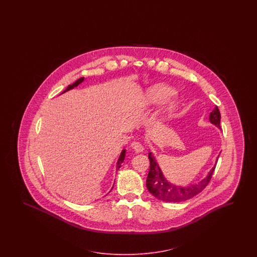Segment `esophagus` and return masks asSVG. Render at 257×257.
<instances>
[{"label": "esophagus", "instance_id": "34e87169", "mask_svg": "<svg viewBox=\"0 0 257 257\" xmlns=\"http://www.w3.org/2000/svg\"><path fill=\"white\" fill-rule=\"evenodd\" d=\"M131 147L136 153H142L144 151V147L140 142H133Z\"/></svg>", "mask_w": 257, "mask_h": 257}]
</instances>
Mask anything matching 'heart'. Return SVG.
<instances>
[{
	"label": "heart",
	"mask_w": 257,
	"mask_h": 257,
	"mask_svg": "<svg viewBox=\"0 0 257 257\" xmlns=\"http://www.w3.org/2000/svg\"><path fill=\"white\" fill-rule=\"evenodd\" d=\"M176 93L175 89L165 84H156L148 87L142 97V103L145 108H153L165 103L161 110L160 119L167 120L174 117L179 108V101L176 98H171Z\"/></svg>",
	"instance_id": "b5f03b06"
}]
</instances>
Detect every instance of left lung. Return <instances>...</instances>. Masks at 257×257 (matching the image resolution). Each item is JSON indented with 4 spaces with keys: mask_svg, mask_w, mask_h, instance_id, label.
I'll return each instance as SVG.
<instances>
[{
    "mask_svg": "<svg viewBox=\"0 0 257 257\" xmlns=\"http://www.w3.org/2000/svg\"><path fill=\"white\" fill-rule=\"evenodd\" d=\"M209 120L212 124L217 126L218 129H220V126H219L220 113L218 106H216L211 112ZM218 156L216 159V163L214 165V167L211 169L203 179L194 185L178 186V185L172 184L165 177L156 157L151 152L148 155L149 160H150V171H149L148 177L146 180V187L148 188L150 193L160 201L166 202H180L187 201L188 199H191L196 195L199 194L200 192H202L205 187L208 185L218 162Z\"/></svg>",
    "mask_w": 257,
    "mask_h": 257,
    "instance_id": "1",
    "label": "left lung"
}]
</instances>
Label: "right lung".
<instances>
[{
	"instance_id": "right-lung-1",
	"label": "right lung",
	"mask_w": 257,
	"mask_h": 257,
	"mask_svg": "<svg viewBox=\"0 0 257 257\" xmlns=\"http://www.w3.org/2000/svg\"><path fill=\"white\" fill-rule=\"evenodd\" d=\"M83 82H84V78H80V79H78L76 82H74L72 85H70V86H68V87L66 88V90H65V91H63L61 94L65 93V92L69 91L70 89H73L74 87H76V86H79V85H80V84H82ZM125 153H126V150L123 149V150L121 151L120 155L118 156V159H117V171L119 170V168L121 167V164H122V162L124 161ZM113 187H114V185H113ZM113 187H112V188H113ZM112 188H111V190H112ZM111 190H110V191H111ZM110 191H109V192H110Z\"/></svg>"
}]
</instances>
